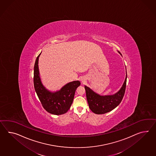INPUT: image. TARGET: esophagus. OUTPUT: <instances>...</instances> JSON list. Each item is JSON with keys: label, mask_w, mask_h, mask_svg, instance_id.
Wrapping results in <instances>:
<instances>
[{"label": "esophagus", "mask_w": 156, "mask_h": 156, "mask_svg": "<svg viewBox=\"0 0 156 156\" xmlns=\"http://www.w3.org/2000/svg\"><path fill=\"white\" fill-rule=\"evenodd\" d=\"M82 82H83V80H82Z\"/></svg>", "instance_id": "34e87169"}]
</instances>
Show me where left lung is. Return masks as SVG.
Here are the masks:
<instances>
[{
  "instance_id": "1",
  "label": "left lung",
  "mask_w": 156,
  "mask_h": 156,
  "mask_svg": "<svg viewBox=\"0 0 156 156\" xmlns=\"http://www.w3.org/2000/svg\"><path fill=\"white\" fill-rule=\"evenodd\" d=\"M121 55V53L119 52ZM127 81V73L125 80L121 88L113 95L101 96L92 91L91 89L84 86L86 98L90 109L95 114H105L114 109L121 103L125 93Z\"/></svg>"
}]
</instances>
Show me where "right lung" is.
Segmentation results:
<instances>
[{
  "label": "right lung",
  "mask_w": 156,
  "mask_h": 156,
  "mask_svg": "<svg viewBox=\"0 0 156 156\" xmlns=\"http://www.w3.org/2000/svg\"><path fill=\"white\" fill-rule=\"evenodd\" d=\"M37 58L34 69V86L38 98L44 109L51 114L61 115L66 113L72 105L75 92L80 84L78 80L65 85L58 91L51 92L43 86L39 76L38 60Z\"/></svg>",
  "instance_id": "add662e5"
}]
</instances>
